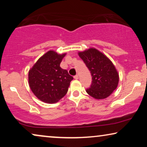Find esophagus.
<instances>
[{"instance_id":"obj_1","label":"esophagus","mask_w":147,"mask_h":147,"mask_svg":"<svg viewBox=\"0 0 147 147\" xmlns=\"http://www.w3.org/2000/svg\"><path fill=\"white\" fill-rule=\"evenodd\" d=\"M74 79H75V80H78V78H79V76H78V75H76V76H74Z\"/></svg>"}]
</instances>
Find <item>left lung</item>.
<instances>
[{"mask_svg": "<svg viewBox=\"0 0 147 147\" xmlns=\"http://www.w3.org/2000/svg\"><path fill=\"white\" fill-rule=\"evenodd\" d=\"M91 72V87L86 90L92 98L102 100L111 95L118 87L119 74L111 60L102 52L94 47L78 52Z\"/></svg>", "mask_w": 147, "mask_h": 147, "instance_id": "obj_1", "label": "left lung"}]
</instances>
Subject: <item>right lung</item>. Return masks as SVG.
Masks as SVG:
<instances>
[{
    "mask_svg": "<svg viewBox=\"0 0 147 147\" xmlns=\"http://www.w3.org/2000/svg\"><path fill=\"white\" fill-rule=\"evenodd\" d=\"M66 53L49 50L39 58L29 71L28 81L31 91L41 101L54 104L64 97L74 79L60 63Z\"/></svg>",
    "mask_w": 147,
    "mask_h": 147,
    "instance_id": "1",
    "label": "right lung"
}]
</instances>
